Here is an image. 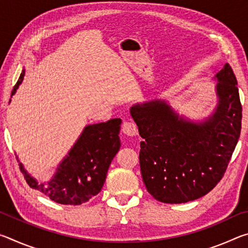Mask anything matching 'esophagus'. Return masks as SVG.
Wrapping results in <instances>:
<instances>
[{
  "instance_id": "obj_1",
  "label": "esophagus",
  "mask_w": 248,
  "mask_h": 248,
  "mask_svg": "<svg viewBox=\"0 0 248 248\" xmlns=\"http://www.w3.org/2000/svg\"><path fill=\"white\" fill-rule=\"evenodd\" d=\"M123 132L124 134H127V136H130V137L137 136V134H138L137 124L134 123H131V121H125V123H124V125H123Z\"/></svg>"
}]
</instances>
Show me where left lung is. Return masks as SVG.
<instances>
[{"label":"left lung","mask_w":248,"mask_h":248,"mask_svg":"<svg viewBox=\"0 0 248 248\" xmlns=\"http://www.w3.org/2000/svg\"><path fill=\"white\" fill-rule=\"evenodd\" d=\"M216 78L219 104L203 123L179 118L161 100L131 108L144 139L139 154L142 179L161 202L184 203L207 195L228 169L241 134L242 104L229 63Z\"/></svg>","instance_id":"obj_1"}]
</instances>
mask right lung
Masks as SVG:
<instances>
[{
    "label": "right lung",
    "mask_w": 248,
    "mask_h": 248,
    "mask_svg": "<svg viewBox=\"0 0 248 248\" xmlns=\"http://www.w3.org/2000/svg\"><path fill=\"white\" fill-rule=\"evenodd\" d=\"M24 74L25 71L15 84L12 95L22 83ZM120 124L121 119L115 118L85 127L47 185L37 183L19 164L26 183L58 203L78 205L87 202L102 190L109 165L120 148Z\"/></svg>",
    "instance_id": "add662e5"
}]
</instances>
